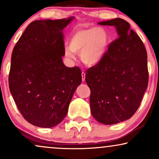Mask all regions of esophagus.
I'll return each instance as SVG.
<instances>
[{
	"mask_svg": "<svg viewBox=\"0 0 159 159\" xmlns=\"http://www.w3.org/2000/svg\"><path fill=\"white\" fill-rule=\"evenodd\" d=\"M82 80L84 82L85 80V73L84 71L82 72Z\"/></svg>",
	"mask_w": 159,
	"mask_h": 159,
	"instance_id": "esophagus-1",
	"label": "esophagus"
}]
</instances>
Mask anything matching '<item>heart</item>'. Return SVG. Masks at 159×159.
Segmentation results:
<instances>
[{
	"mask_svg": "<svg viewBox=\"0 0 159 159\" xmlns=\"http://www.w3.org/2000/svg\"><path fill=\"white\" fill-rule=\"evenodd\" d=\"M111 37L102 26L79 29L74 31L69 40V47L65 48V55L75 58L80 53L82 61L89 66L99 64L106 54Z\"/></svg>",
	"mask_w": 159,
	"mask_h": 159,
	"instance_id": "obj_1",
	"label": "heart"
}]
</instances>
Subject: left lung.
Returning a JSON list of instances; mask_svg holds the SVG:
<instances>
[{"label":"left lung","instance_id":"1","mask_svg":"<svg viewBox=\"0 0 159 159\" xmlns=\"http://www.w3.org/2000/svg\"><path fill=\"white\" fill-rule=\"evenodd\" d=\"M116 27L119 38L109 45L99 64L86 70L91 114L104 125L130 119L139 107L148 85V54L128 22L115 18L99 22Z\"/></svg>","mask_w":159,"mask_h":159}]
</instances>
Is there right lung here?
<instances>
[{
	"mask_svg": "<svg viewBox=\"0 0 159 159\" xmlns=\"http://www.w3.org/2000/svg\"><path fill=\"white\" fill-rule=\"evenodd\" d=\"M73 19L33 21L14 47L9 90L20 112L34 126L60 124L81 84L80 68L66 67L62 62V30Z\"/></svg>",
	"mask_w": 159,
	"mask_h": 159,
	"instance_id": "add662e5",
	"label": "right lung"
}]
</instances>
